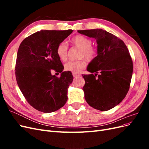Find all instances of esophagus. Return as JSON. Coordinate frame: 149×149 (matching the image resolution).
Masks as SVG:
<instances>
[{
    "mask_svg": "<svg viewBox=\"0 0 149 149\" xmlns=\"http://www.w3.org/2000/svg\"><path fill=\"white\" fill-rule=\"evenodd\" d=\"M73 76H74V78H75V77H78V76H80V74H79L74 73H73Z\"/></svg>",
    "mask_w": 149,
    "mask_h": 149,
    "instance_id": "esophagus-1",
    "label": "esophagus"
}]
</instances>
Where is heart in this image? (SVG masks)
<instances>
[{
	"label": "heart",
	"mask_w": 149,
	"mask_h": 149,
	"mask_svg": "<svg viewBox=\"0 0 149 149\" xmlns=\"http://www.w3.org/2000/svg\"><path fill=\"white\" fill-rule=\"evenodd\" d=\"M71 43L74 47L80 49L78 57L84 58L88 61H92L97 55L96 48L92 46V40L83 35H76L71 40ZM68 47L65 42H61L56 47V54L61 61H65L68 56ZM86 65V63L84 59L78 61H70L65 65V70L71 71L74 73H79Z\"/></svg>",
	"instance_id": "1"
}]
</instances>
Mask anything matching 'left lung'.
<instances>
[{"label":"left lung","mask_w":149,"mask_h":149,"mask_svg":"<svg viewBox=\"0 0 149 149\" xmlns=\"http://www.w3.org/2000/svg\"><path fill=\"white\" fill-rule=\"evenodd\" d=\"M81 34L96 39L97 55L90 62L83 74V89L88 104L106 111L123 101L130 88L133 62L129 49L123 40L102 29L78 30Z\"/></svg>","instance_id":"1"}]
</instances>
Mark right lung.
<instances>
[{
    "label": "right lung",
    "mask_w": 149,
    "mask_h": 149,
    "mask_svg": "<svg viewBox=\"0 0 149 149\" xmlns=\"http://www.w3.org/2000/svg\"><path fill=\"white\" fill-rule=\"evenodd\" d=\"M73 31L40 30L20 45L15 64L17 83L26 101L39 111L55 112L68 100V88L73 76L71 71H63L56 47ZM52 71L61 72V77L52 75Z\"/></svg>",
    "instance_id": "right-lung-1"
}]
</instances>
